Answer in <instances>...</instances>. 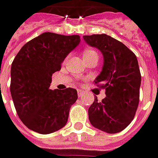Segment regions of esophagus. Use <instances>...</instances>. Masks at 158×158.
I'll return each instance as SVG.
<instances>
[{
  "label": "esophagus",
  "instance_id": "esophagus-1",
  "mask_svg": "<svg viewBox=\"0 0 158 158\" xmlns=\"http://www.w3.org/2000/svg\"><path fill=\"white\" fill-rule=\"evenodd\" d=\"M84 93H85V92L82 91V90H78V96H79V97H81Z\"/></svg>",
  "mask_w": 158,
  "mask_h": 158
}]
</instances>
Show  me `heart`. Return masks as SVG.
Wrapping results in <instances>:
<instances>
[{
  "label": "heart",
  "mask_w": 158,
  "mask_h": 158,
  "mask_svg": "<svg viewBox=\"0 0 158 158\" xmlns=\"http://www.w3.org/2000/svg\"><path fill=\"white\" fill-rule=\"evenodd\" d=\"M84 57L89 56V55H98L97 52H95L94 50H92V49H88V50H85L84 52Z\"/></svg>",
  "instance_id": "b5f03b06"
}]
</instances>
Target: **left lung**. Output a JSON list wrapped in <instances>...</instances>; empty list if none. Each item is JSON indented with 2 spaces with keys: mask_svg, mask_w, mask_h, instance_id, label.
I'll list each match as a JSON object with an SVG mask.
<instances>
[{
  "mask_svg": "<svg viewBox=\"0 0 158 158\" xmlns=\"http://www.w3.org/2000/svg\"><path fill=\"white\" fill-rule=\"evenodd\" d=\"M83 38L104 56L103 68L95 84L106 90V97L102 101L94 98L88 109L89 120L105 132H120L132 121L139 103L141 73L138 59L125 45L107 34Z\"/></svg>",
  "mask_w": 158,
  "mask_h": 158,
  "instance_id": "obj_1",
  "label": "left lung"
}]
</instances>
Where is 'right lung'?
<instances>
[{
    "mask_svg": "<svg viewBox=\"0 0 158 158\" xmlns=\"http://www.w3.org/2000/svg\"><path fill=\"white\" fill-rule=\"evenodd\" d=\"M80 42L79 35L44 33L21 48L11 66L10 93L22 123L40 134L64 127L77 98L76 89L51 90L52 75Z\"/></svg>",
    "mask_w": 158,
    "mask_h": 158,
    "instance_id": "obj_1",
    "label": "right lung"
}]
</instances>
